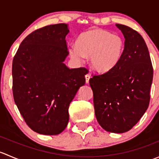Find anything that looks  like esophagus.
<instances>
[{
  "instance_id": "obj_1",
  "label": "esophagus",
  "mask_w": 159,
  "mask_h": 159,
  "mask_svg": "<svg viewBox=\"0 0 159 159\" xmlns=\"http://www.w3.org/2000/svg\"><path fill=\"white\" fill-rule=\"evenodd\" d=\"M90 78H91V75H90V74H87V75H85V79H86V83H89V79Z\"/></svg>"
}]
</instances>
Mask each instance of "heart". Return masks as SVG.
Here are the masks:
<instances>
[{
	"label": "heart",
	"instance_id": "b5f03b06",
	"mask_svg": "<svg viewBox=\"0 0 159 159\" xmlns=\"http://www.w3.org/2000/svg\"><path fill=\"white\" fill-rule=\"evenodd\" d=\"M124 48L125 41L121 36L108 30L94 29L81 34L76 41V47L69 48V53L77 61H81L84 56H90L93 69L106 72L118 65Z\"/></svg>",
	"mask_w": 159,
	"mask_h": 159
}]
</instances>
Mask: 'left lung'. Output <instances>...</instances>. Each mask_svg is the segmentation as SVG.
Here are the masks:
<instances>
[{
	"instance_id": "8db88e82",
	"label": "left lung",
	"mask_w": 159,
	"mask_h": 159,
	"mask_svg": "<svg viewBox=\"0 0 159 159\" xmlns=\"http://www.w3.org/2000/svg\"><path fill=\"white\" fill-rule=\"evenodd\" d=\"M125 37L121 60L111 70L94 75L89 83L94 95L95 116L105 131H129L143 116L150 102L153 68L142 35L117 24Z\"/></svg>"
}]
</instances>
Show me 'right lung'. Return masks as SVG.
<instances>
[{
	"mask_svg": "<svg viewBox=\"0 0 159 159\" xmlns=\"http://www.w3.org/2000/svg\"><path fill=\"white\" fill-rule=\"evenodd\" d=\"M66 24L35 30L21 42L12 64L14 102L33 131L58 134L69 120L68 108L85 83L87 68H68Z\"/></svg>",
	"mask_w": 159,
	"mask_h": 159,
	"instance_id": "obj_1",
	"label": "right lung"
}]
</instances>
